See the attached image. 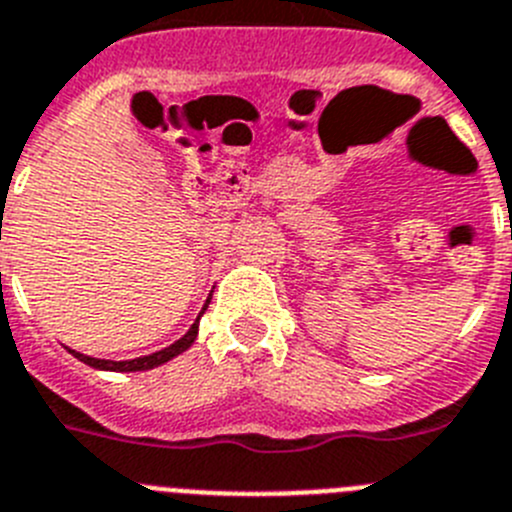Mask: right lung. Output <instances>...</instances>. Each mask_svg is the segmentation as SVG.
<instances>
[{
	"instance_id": "obj_1",
	"label": "right lung",
	"mask_w": 512,
	"mask_h": 512,
	"mask_svg": "<svg viewBox=\"0 0 512 512\" xmlns=\"http://www.w3.org/2000/svg\"><path fill=\"white\" fill-rule=\"evenodd\" d=\"M206 308H209V301H206V306L201 308L199 319H201V316H204ZM199 319L193 321L191 329H188L186 334H183L181 339H178V342H173V344H170V347L160 349V352L145 354V357L119 359V362H114V359H96V357H89V354H81V352H76V349H68V352H71L76 359H81L84 365L96 367V370H107V372H142V370H153V367L165 365V362H170V359H173V357H178V354H183L188 347H191L193 342H196V336H199Z\"/></svg>"
}]
</instances>
